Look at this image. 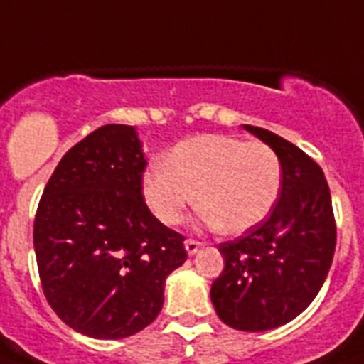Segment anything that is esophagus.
Returning <instances> with one entry per match:
<instances>
[{
    "instance_id": "1",
    "label": "esophagus",
    "mask_w": 364,
    "mask_h": 364,
    "mask_svg": "<svg viewBox=\"0 0 364 364\" xmlns=\"http://www.w3.org/2000/svg\"><path fill=\"white\" fill-rule=\"evenodd\" d=\"M202 245H204V243L198 242V240H193V238H188L187 242H185V249H187L188 255L196 253V251H198V249L202 247Z\"/></svg>"
}]
</instances>
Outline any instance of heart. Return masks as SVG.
I'll return each instance as SVG.
<instances>
[{
  "mask_svg": "<svg viewBox=\"0 0 364 364\" xmlns=\"http://www.w3.org/2000/svg\"><path fill=\"white\" fill-rule=\"evenodd\" d=\"M282 191V160L262 141L204 134L177 143L164 164L143 173L145 204L160 223L176 227L196 198L202 221L228 234L257 227Z\"/></svg>",
  "mask_w": 364,
  "mask_h": 364,
  "instance_id": "b5f03b06",
  "label": "heart"
}]
</instances>
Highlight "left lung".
<instances>
[{"label": "left lung", "mask_w": 364, "mask_h": 364, "mask_svg": "<svg viewBox=\"0 0 364 364\" xmlns=\"http://www.w3.org/2000/svg\"><path fill=\"white\" fill-rule=\"evenodd\" d=\"M243 128L279 156L282 191L257 227L219 243L225 268L211 283V302L228 327L260 333L293 321L316 299L333 264L336 221L319 164L274 132Z\"/></svg>", "instance_id": "1"}]
</instances>
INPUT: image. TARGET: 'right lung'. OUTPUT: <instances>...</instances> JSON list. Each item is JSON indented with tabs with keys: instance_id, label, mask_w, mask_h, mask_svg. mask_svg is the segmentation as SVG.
Segmentation results:
<instances>
[{
	"instance_id": "add662e5",
	"label": "right lung",
	"mask_w": 364,
	"mask_h": 364,
	"mask_svg": "<svg viewBox=\"0 0 364 364\" xmlns=\"http://www.w3.org/2000/svg\"><path fill=\"white\" fill-rule=\"evenodd\" d=\"M147 160L134 126L105 124L73 145L39 200L33 247L43 293L81 334L119 340L151 325L185 236L149 211Z\"/></svg>"
}]
</instances>
